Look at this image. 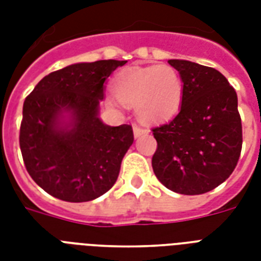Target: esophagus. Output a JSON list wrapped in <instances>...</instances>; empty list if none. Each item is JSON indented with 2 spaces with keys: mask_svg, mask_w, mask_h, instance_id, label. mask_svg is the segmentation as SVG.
Listing matches in <instances>:
<instances>
[{
  "mask_svg": "<svg viewBox=\"0 0 261 261\" xmlns=\"http://www.w3.org/2000/svg\"><path fill=\"white\" fill-rule=\"evenodd\" d=\"M133 131H134L135 138H138V137H141V135L146 134V133H147V130L142 128V127L138 126V124H134V126H133Z\"/></svg>",
  "mask_w": 261,
  "mask_h": 261,
  "instance_id": "obj_1",
  "label": "esophagus"
}]
</instances>
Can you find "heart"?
<instances>
[{"label": "heart", "mask_w": 261, "mask_h": 261, "mask_svg": "<svg viewBox=\"0 0 261 261\" xmlns=\"http://www.w3.org/2000/svg\"><path fill=\"white\" fill-rule=\"evenodd\" d=\"M112 90L119 101L135 107L141 120L161 123L173 118L180 110L184 84L171 65L133 66L115 77Z\"/></svg>", "instance_id": "heart-1"}]
</instances>
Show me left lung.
Returning a JSON list of instances; mask_svg holds the SVG:
<instances>
[{"label":"left lung","mask_w":261,"mask_h":261,"mask_svg":"<svg viewBox=\"0 0 261 261\" xmlns=\"http://www.w3.org/2000/svg\"><path fill=\"white\" fill-rule=\"evenodd\" d=\"M184 84L181 108L171 122L153 128L155 176L168 190L200 195L222 184L239 163L243 127L237 93L213 67L169 59Z\"/></svg>","instance_id":"8db88e82"}]
</instances>
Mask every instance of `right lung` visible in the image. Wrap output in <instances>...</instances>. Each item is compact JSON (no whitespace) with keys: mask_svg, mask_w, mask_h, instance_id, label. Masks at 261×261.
Segmentation results:
<instances>
[{"mask_svg":"<svg viewBox=\"0 0 261 261\" xmlns=\"http://www.w3.org/2000/svg\"><path fill=\"white\" fill-rule=\"evenodd\" d=\"M127 61L74 63L39 81L22 106L20 149L30 176L65 202H89L112 188L134 142L130 124L98 118L104 84Z\"/></svg>","mask_w":261,"mask_h":261,"instance_id":"obj_1","label":"right lung"}]
</instances>
